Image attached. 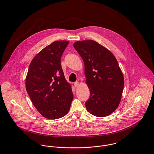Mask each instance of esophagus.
Segmentation results:
<instances>
[{
  "label": "esophagus",
  "mask_w": 154,
  "mask_h": 154,
  "mask_svg": "<svg viewBox=\"0 0 154 154\" xmlns=\"http://www.w3.org/2000/svg\"><path fill=\"white\" fill-rule=\"evenodd\" d=\"M79 84L78 82H74V86H75V87H79Z\"/></svg>",
  "instance_id": "1"
}]
</instances>
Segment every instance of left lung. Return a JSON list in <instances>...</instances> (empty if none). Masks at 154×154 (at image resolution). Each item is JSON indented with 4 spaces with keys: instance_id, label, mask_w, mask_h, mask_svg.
<instances>
[{
    "instance_id": "1",
    "label": "left lung",
    "mask_w": 154,
    "mask_h": 154,
    "mask_svg": "<svg viewBox=\"0 0 154 154\" xmlns=\"http://www.w3.org/2000/svg\"><path fill=\"white\" fill-rule=\"evenodd\" d=\"M75 50L85 66L86 83L90 97L85 103L89 112L106 117L118 107L124 88V77L115 56L94 40L76 42Z\"/></svg>"
}]
</instances>
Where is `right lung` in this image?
<instances>
[{"instance_id": "add662e5", "label": "right lung", "mask_w": 154, "mask_h": 154, "mask_svg": "<svg viewBox=\"0 0 154 154\" xmlns=\"http://www.w3.org/2000/svg\"><path fill=\"white\" fill-rule=\"evenodd\" d=\"M69 43L56 41L41 50L32 60L26 77V90L33 105L48 119L65 116L73 98L60 63Z\"/></svg>"}]
</instances>
